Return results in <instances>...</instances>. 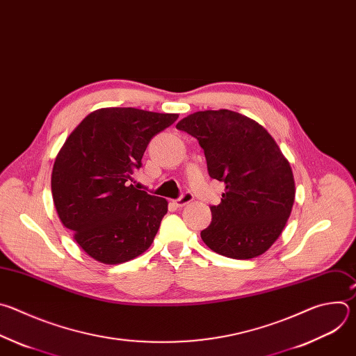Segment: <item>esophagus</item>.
<instances>
[{
  "instance_id": "esophagus-1",
  "label": "esophagus",
  "mask_w": 356,
  "mask_h": 356,
  "mask_svg": "<svg viewBox=\"0 0 356 356\" xmlns=\"http://www.w3.org/2000/svg\"><path fill=\"white\" fill-rule=\"evenodd\" d=\"M192 200H193V196H192L191 193H184L181 197H178V199H175V200H172V203H174L177 207H184L185 204L191 203Z\"/></svg>"
}]
</instances>
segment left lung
<instances>
[{
    "label": "left lung",
    "mask_w": 356,
    "mask_h": 356,
    "mask_svg": "<svg viewBox=\"0 0 356 356\" xmlns=\"http://www.w3.org/2000/svg\"><path fill=\"white\" fill-rule=\"evenodd\" d=\"M199 140L211 178L226 184L211 206L203 243L220 255L251 259L270 248L285 229L295 202L289 161L268 130L229 109L200 111L177 123Z\"/></svg>",
    "instance_id": "8db88e82"
}]
</instances>
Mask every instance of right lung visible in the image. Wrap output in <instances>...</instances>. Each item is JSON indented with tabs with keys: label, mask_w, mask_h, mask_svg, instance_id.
I'll return each instance as SVG.
<instances>
[{
	"label": "right lung",
	"mask_w": 356,
	"mask_h": 356,
	"mask_svg": "<svg viewBox=\"0 0 356 356\" xmlns=\"http://www.w3.org/2000/svg\"><path fill=\"white\" fill-rule=\"evenodd\" d=\"M177 119L178 113L101 108L64 141L51 171L54 207L61 225L95 261L123 264L154 241L168 202L130 181L150 140Z\"/></svg>",
	"instance_id": "1"
}]
</instances>
